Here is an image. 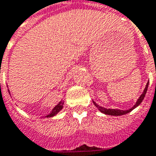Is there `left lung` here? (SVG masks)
<instances>
[{
  "label": "left lung",
  "instance_id": "obj_1",
  "mask_svg": "<svg viewBox=\"0 0 156 156\" xmlns=\"http://www.w3.org/2000/svg\"><path fill=\"white\" fill-rule=\"evenodd\" d=\"M148 82L147 83V85H146V87L144 89V90H143V92H142V94L140 96V98H138V100L136 101V105H134L133 107H132L131 109H129V110H113V109H106V108H104V107H102V106H99V105H98L96 103H95L94 101H93V103H94L95 106L98 109V110L102 112V113H104L105 115H125L127 113H129V112H130L131 110H133L135 108H136L138 105H141V103L142 102V100L144 99V97H145V95H146V92H147V90H148Z\"/></svg>",
  "mask_w": 156,
  "mask_h": 156
}]
</instances>
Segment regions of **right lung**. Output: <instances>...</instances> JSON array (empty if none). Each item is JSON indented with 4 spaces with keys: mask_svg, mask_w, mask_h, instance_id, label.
<instances>
[{
    "mask_svg": "<svg viewBox=\"0 0 156 156\" xmlns=\"http://www.w3.org/2000/svg\"><path fill=\"white\" fill-rule=\"evenodd\" d=\"M63 105H64V102H62V101H60L58 105L52 109V110H51V112L49 114V115H46V117H52V116H54V115H56V114H58L60 110H62V108H63Z\"/></svg>",
    "mask_w": 156,
    "mask_h": 156,
    "instance_id": "1",
    "label": "right lung"
}]
</instances>
